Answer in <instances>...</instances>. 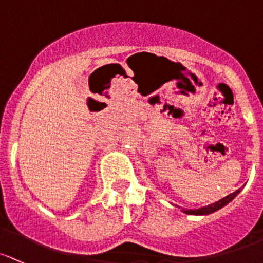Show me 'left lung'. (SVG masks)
Instances as JSON below:
<instances>
[{"label": "left lung", "mask_w": 263, "mask_h": 263, "mask_svg": "<svg viewBox=\"0 0 263 263\" xmlns=\"http://www.w3.org/2000/svg\"><path fill=\"white\" fill-rule=\"evenodd\" d=\"M241 189H242V187H241ZM241 189L236 190V192H233V193H232V194L227 195V197H224L223 199H220V200L215 201V203L209 204V205H206V206H203V208L194 209V211H193V209H186V211H184V213H186V214H199V215H201V214H209V213H213V212L218 211V209L223 208V206L227 205V204H228L229 201L233 200V199L239 194Z\"/></svg>", "instance_id": "8db88e82"}]
</instances>
